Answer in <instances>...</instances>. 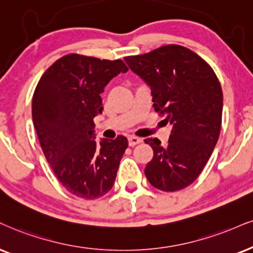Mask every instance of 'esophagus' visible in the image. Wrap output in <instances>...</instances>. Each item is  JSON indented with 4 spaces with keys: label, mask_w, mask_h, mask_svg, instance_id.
Returning a JSON list of instances; mask_svg holds the SVG:
<instances>
[{
    "label": "esophagus",
    "mask_w": 253,
    "mask_h": 253,
    "mask_svg": "<svg viewBox=\"0 0 253 253\" xmlns=\"http://www.w3.org/2000/svg\"><path fill=\"white\" fill-rule=\"evenodd\" d=\"M127 142H129L130 146H135L137 144H139V143L142 142V139L138 138V137H135V136H129L127 137Z\"/></svg>",
    "instance_id": "obj_1"
}]
</instances>
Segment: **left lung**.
Returning <instances> with one entry per match:
<instances>
[{
    "label": "left lung",
    "mask_w": 253,
    "mask_h": 253,
    "mask_svg": "<svg viewBox=\"0 0 253 253\" xmlns=\"http://www.w3.org/2000/svg\"><path fill=\"white\" fill-rule=\"evenodd\" d=\"M124 60L150 86L155 111L165 115L172 127L167 145L158 138L144 139L154 150L144 170L146 178L162 191L186 188L201 174L219 137V81L207 62L182 45H164Z\"/></svg>",
    "instance_id": "1"
}]
</instances>
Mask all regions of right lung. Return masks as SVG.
<instances>
[{
	"label": "right lung",
	"instance_id": "add662e5",
	"mask_svg": "<svg viewBox=\"0 0 253 253\" xmlns=\"http://www.w3.org/2000/svg\"><path fill=\"white\" fill-rule=\"evenodd\" d=\"M123 61L77 54L60 58L43 74L33 97V121L43 154L62 185L84 199L104 196L114 185L127 139L96 141L93 118L102 114L101 93Z\"/></svg>",
	"mask_w": 253,
	"mask_h": 253
}]
</instances>
